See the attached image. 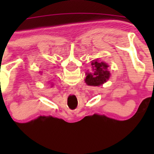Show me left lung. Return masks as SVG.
<instances>
[{
  "instance_id": "8db88e82",
  "label": "left lung",
  "mask_w": 154,
  "mask_h": 154,
  "mask_svg": "<svg viewBox=\"0 0 154 154\" xmlns=\"http://www.w3.org/2000/svg\"><path fill=\"white\" fill-rule=\"evenodd\" d=\"M92 72L86 73L87 76L85 78V82L88 85L92 86H99L103 85L106 80L109 78L110 73L108 71V65L103 62L95 61L92 62Z\"/></svg>"
}]
</instances>
